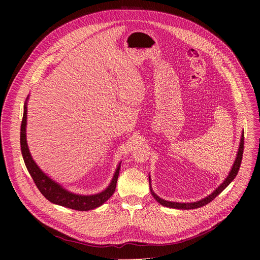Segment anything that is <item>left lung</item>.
I'll use <instances>...</instances> for the list:
<instances>
[{"mask_svg":"<svg viewBox=\"0 0 260 260\" xmlns=\"http://www.w3.org/2000/svg\"><path fill=\"white\" fill-rule=\"evenodd\" d=\"M243 151H244V131L242 132V136H241V140H240V145H239V149L237 152V156L236 159L234 161V165L232 167V170L230 171L228 177L224 179V181L222 182L219 186L208 197L198 201V202H192V203H177V202H170V201H166L161 198H159L152 189L151 187V178L149 175V184H150V191L151 194L153 196V198L164 207H168V208H173V209H180V210H190V209H198L201 207L206 206L207 204H209L210 202H212L217 196H219L222 191H223L229 185L231 184V182L236 178V176L238 175V172L240 170L241 167V162H242V158H243Z\"/></svg>","mask_w":260,"mask_h":260,"instance_id":"8db88e82","label":"left lung"}]
</instances>
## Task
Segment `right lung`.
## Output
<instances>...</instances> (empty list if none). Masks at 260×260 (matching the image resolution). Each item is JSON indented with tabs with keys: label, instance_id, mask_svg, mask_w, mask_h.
I'll list each match as a JSON object with an SVG mask.
<instances>
[{
	"label": "right lung",
	"instance_id": "add662e5",
	"mask_svg": "<svg viewBox=\"0 0 260 260\" xmlns=\"http://www.w3.org/2000/svg\"><path fill=\"white\" fill-rule=\"evenodd\" d=\"M27 101L28 96L23 106V117L20 127V147L21 154L25 164V167L31 176L36 186L38 187L40 192L52 204L73 209L76 211H89L98 207H101L105 202H107L112 196L116 188V183L119 175V170L121 161L118 164L114 176L111 180L107 188L95 194H78L69 191L63 188L61 185L47 176L32 159L27 142H26V119H27Z\"/></svg>",
	"mask_w": 260,
	"mask_h": 260
}]
</instances>
